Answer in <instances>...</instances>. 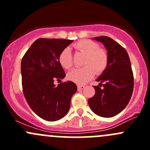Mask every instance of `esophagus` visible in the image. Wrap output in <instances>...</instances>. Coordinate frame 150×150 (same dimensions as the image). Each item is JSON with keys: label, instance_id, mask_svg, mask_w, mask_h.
<instances>
[{"label": "esophagus", "instance_id": "esophagus-1", "mask_svg": "<svg viewBox=\"0 0 150 150\" xmlns=\"http://www.w3.org/2000/svg\"><path fill=\"white\" fill-rule=\"evenodd\" d=\"M84 88H85L84 85H78V91H81V90H83Z\"/></svg>", "mask_w": 150, "mask_h": 150}]
</instances>
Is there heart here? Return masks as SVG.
<instances>
[{
  "label": "heart",
  "mask_w": 150,
  "mask_h": 150,
  "mask_svg": "<svg viewBox=\"0 0 150 150\" xmlns=\"http://www.w3.org/2000/svg\"><path fill=\"white\" fill-rule=\"evenodd\" d=\"M79 52L86 55L83 61L85 67L75 68L68 73L69 81L78 84H84L93 78L96 72L100 75L108 66L109 55L105 49L99 48V43L87 39L81 40L73 45ZM59 62L63 68L69 69L73 65L72 55L69 48H65L59 55Z\"/></svg>",
  "instance_id": "heart-1"
}]
</instances>
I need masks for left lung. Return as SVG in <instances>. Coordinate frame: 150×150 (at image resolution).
Returning a JSON list of instances; mask_svg holds the SVG:
<instances>
[{
    "instance_id": "obj_1",
    "label": "left lung",
    "mask_w": 150,
    "mask_h": 150,
    "mask_svg": "<svg viewBox=\"0 0 150 150\" xmlns=\"http://www.w3.org/2000/svg\"><path fill=\"white\" fill-rule=\"evenodd\" d=\"M103 43L109 55L107 69L96 79L95 94L88 99L92 111L103 117H112L122 111L129 102L134 90V75L126 50L107 36L93 38ZM103 83L102 84V83ZM103 86V88L100 86Z\"/></svg>"
}]
</instances>
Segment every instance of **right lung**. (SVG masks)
I'll list each match as a JSON object with an SVG mask.
<instances>
[{
    "label": "right lung",
    "instance_id": "1",
    "mask_svg": "<svg viewBox=\"0 0 150 150\" xmlns=\"http://www.w3.org/2000/svg\"><path fill=\"white\" fill-rule=\"evenodd\" d=\"M73 40L39 38L27 51L21 62L23 93L30 108L48 121H56L66 115L77 86L72 81L56 86L65 72L59 62L60 52Z\"/></svg>",
    "mask_w": 150,
    "mask_h": 150
}]
</instances>
